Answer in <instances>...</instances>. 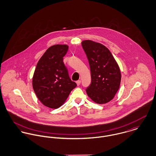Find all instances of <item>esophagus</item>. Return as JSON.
<instances>
[{"label":"esophagus","instance_id":"esophagus-1","mask_svg":"<svg viewBox=\"0 0 156 156\" xmlns=\"http://www.w3.org/2000/svg\"><path fill=\"white\" fill-rule=\"evenodd\" d=\"M80 83H81V81H80V80H77V81H76V84H77V86H79V85H80Z\"/></svg>","mask_w":156,"mask_h":156}]
</instances>
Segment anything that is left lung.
Returning a JSON list of instances; mask_svg holds the SVG:
<instances>
[{"instance_id":"obj_1","label":"left lung","mask_w":156,"mask_h":156,"mask_svg":"<svg viewBox=\"0 0 156 156\" xmlns=\"http://www.w3.org/2000/svg\"><path fill=\"white\" fill-rule=\"evenodd\" d=\"M89 61L91 83L86 89L88 96L97 104H105L114 98L119 88L121 74L109 50L91 40L82 42Z\"/></svg>"}]
</instances>
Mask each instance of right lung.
<instances>
[{
	"label": "right lung",
	"instance_id": "right-lung-1",
	"mask_svg": "<svg viewBox=\"0 0 156 156\" xmlns=\"http://www.w3.org/2000/svg\"><path fill=\"white\" fill-rule=\"evenodd\" d=\"M68 50L66 44L50 46L38 62L34 73V92L42 104L51 109L61 106L77 86L70 79L63 62Z\"/></svg>",
	"mask_w": 156,
	"mask_h": 156
}]
</instances>
